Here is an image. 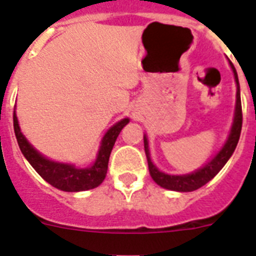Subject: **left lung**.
<instances>
[{"label":"left lung","instance_id":"obj_1","mask_svg":"<svg viewBox=\"0 0 256 256\" xmlns=\"http://www.w3.org/2000/svg\"><path fill=\"white\" fill-rule=\"evenodd\" d=\"M232 72H234L235 81H236V86H238V92H236V106H235V118L234 124H232V128H231L230 136L227 140L226 144L223 146V148L214 156V160L208 162L204 168H199L198 171H195L192 174L188 175H168L164 172H160L158 168L152 164V160H150V152H148V138L144 136V152L148 156V171L152 178L154 179V182L158 183L160 187L168 188V190L172 191H194L198 190L199 187L204 186L207 182H210L211 179L214 178L215 175L218 174L219 171L222 170V168L227 164V160L232 156L236 144H238L239 136H240V132H242V102H240V92H239V81H238V74L235 70L234 65L230 62Z\"/></svg>","mask_w":256,"mask_h":256}]
</instances>
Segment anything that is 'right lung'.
Here are the masks:
<instances>
[{
	"mask_svg": "<svg viewBox=\"0 0 256 256\" xmlns=\"http://www.w3.org/2000/svg\"><path fill=\"white\" fill-rule=\"evenodd\" d=\"M128 124V118H124L120 122L112 126L104 136L102 140V146L98 152L96 164L88 168H76L72 164H58L53 160H46L37 150H34L25 136H22L20 126H18L16 112L13 114V124L16 138H17L18 146L21 148L22 154L29 160V164L45 179L46 182L52 186L62 191H85L100 186L104 182L106 172H108V158L112 150V146L116 144V136H120V130Z\"/></svg>",
	"mask_w": 256,
	"mask_h": 256,
	"instance_id": "right-lung-1",
	"label": "right lung"
}]
</instances>
